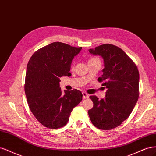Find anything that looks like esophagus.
Instances as JSON below:
<instances>
[{"instance_id": "34e87169", "label": "esophagus", "mask_w": 156, "mask_h": 156, "mask_svg": "<svg viewBox=\"0 0 156 156\" xmlns=\"http://www.w3.org/2000/svg\"><path fill=\"white\" fill-rule=\"evenodd\" d=\"M82 94H83V99H85V98H88L89 97V95L88 94H87L86 93H85V92H83V93H82Z\"/></svg>"}]
</instances>
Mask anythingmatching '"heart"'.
<instances>
[{
    "mask_svg": "<svg viewBox=\"0 0 156 156\" xmlns=\"http://www.w3.org/2000/svg\"><path fill=\"white\" fill-rule=\"evenodd\" d=\"M95 59H98L97 58H91V59H89V62H90V61H93V60H95Z\"/></svg>",
    "mask_w": 156,
    "mask_h": 156,
    "instance_id": "b5f03b06",
    "label": "heart"
}]
</instances>
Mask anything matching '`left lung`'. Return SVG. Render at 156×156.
<instances>
[{"instance_id":"left-lung-1","label":"left lung","mask_w":156,"mask_h":156,"mask_svg":"<svg viewBox=\"0 0 156 156\" xmlns=\"http://www.w3.org/2000/svg\"><path fill=\"white\" fill-rule=\"evenodd\" d=\"M89 52L104 59L103 74L98 80L106 87L105 97L90 96L93 107L88 111L95 127L109 130L119 126L131 114L139 98V73L136 65L121 48L104 44Z\"/></svg>"}]
</instances>
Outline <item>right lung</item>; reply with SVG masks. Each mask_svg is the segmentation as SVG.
<instances>
[{"label":"right lung","mask_w":156,"mask_h":156,"mask_svg":"<svg viewBox=\"0 0 156 156\" xmlns=\"http://www.w3.org/2000/svg\"><path fill=\"white\" fill-rule=\"evenodd\" d=\"M82 47L54 42L34 53L27 65L24 91L30 109L44 126L57 129L69 121L82 93L59 87V78L70 76L72 60Z\"/></svg>","instance_id":"right-lung-1"}]
</instances>
